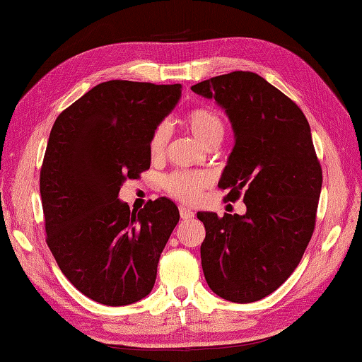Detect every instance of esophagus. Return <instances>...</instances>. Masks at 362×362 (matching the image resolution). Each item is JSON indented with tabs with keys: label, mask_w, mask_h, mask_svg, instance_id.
<instances>
[{
	"label": "esophagus",
	"mask_w": 362,
	"mask_h": 362,
	"mask_svg": "<svg viewBox=\"0 0 362 362\" xmlns=\"http://www.w3.org/2000/svg\"><path fill=\"white\" fill-rule=\"evenodd\" d=\"M180 216L182 220H189L194 217V212H192L189 208H186V206H180Z\"/></svg>",
	"instance_id": "obj_1"
}]
</instances>
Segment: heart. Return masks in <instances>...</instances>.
Returning <instances> with one entry per match:
<instances>
[{
    "instance_id": "b5f03b06",
    "label": "heart",
    "mask_w": 362,
    "mask_h": 362,
    "mask_svg": "<svg viewBox=\"0 0 362 362\" xmlns=\"http://www.w3.org/2000/svg\"><path fill=\"white\" fill-rule=\"evenodd\" d=\"M184 127L194 136L198 142L209 148L218 145L225 136V123L222 117L211 107L192 109L182 117ZM170 137V131L165 123H159L153 129L148 140V151L153 159L164 158L165 148ZM211 178L203 172H173L164 178V187L168 195L184 203H197L203 192L209 187Z\"/></svg>"
}]
</instances>
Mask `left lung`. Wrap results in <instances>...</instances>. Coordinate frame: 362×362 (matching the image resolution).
Masks as SVG:
<instances>
[{
	"label": "left lung",
	"mask_w": 362,
	"mask_h": 362,
	"mask_svg": "<svg viewBox=\"0 0 362 362\" xmlns=\"http://www.w3.org/2000/svg\"><path fill=\"white\" fill-rule=\"evenodd\" d=\"M216 100L234 132L218 187L234 202L243 190L247 212H198L206 228L202 267L214 293L252 303L275 292L301 261L314 231L322 190L305 114L252 71H233L192 86Z\"/></svg>",
	"instance_id": "8db88e82"
}]
</instances>
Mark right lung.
Instances as JSON below:
<instances>
[{"mask_svg": "<svg viewBox=\"0 0 362 362\" xmlns=\"http://www.w3.org/2000/svg\"><path fill=\"white\" fill-rule=\"evenodd\" d=\"M181 98V84L107 81L57 117L40 170L47 243L69 281L106 306L145 298L180 220L168 198L139 212L119 200L123 182L150 168L153 129Z\"/></svg>", "mask_w": 362, "mask_h": 362, "instance_id": "right-lung-1", "label": "right lung"}]
</instances>
